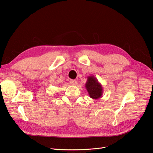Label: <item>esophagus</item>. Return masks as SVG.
Segmentation results:
<instances>
[{"mask_svg":"<svg viewBox=\"0 0 153 153\" xmlns=\"http://www.w3.org/2000/svg\"><path fill=\"white\" fill-rule=\"evenodd\" d=\"M70 83L71 84V85H76V84H77V81L76 80H74V79H71L70 81Z\"/></svg>","mask_w":153,"mask_h":153,"instance_id":"obj_1","label":"esophagus"}]
</instances>
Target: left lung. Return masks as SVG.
I'll use <instances>...</instances> for the list:
<instances>
[{
  "label": "left lung",
  "instance_id": "left-lung-1",
  "mask_svg": "<svg viewBox=\"0 0 153 153\" xmlns=\"http://www.w3.org/2000/svg\"><path fill=\"white\" fill-rule=\"evenodd\" d=\"M85 88L91 98L95 100L99 99L103 93V87L98 79L94 76L87 77Z\"/></svg>",
  "mask_w": 153,
  "mask_h": 153
}]
</instances>
